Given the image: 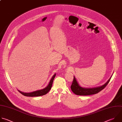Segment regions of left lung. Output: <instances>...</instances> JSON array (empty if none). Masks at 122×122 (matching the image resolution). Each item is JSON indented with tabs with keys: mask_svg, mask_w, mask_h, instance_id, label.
<instances>
[{
	"mask_svg": "<svg viewBox=\"0 0 122 122\" xmlns=\"http://www.w3.org/2000/svg\"><path fill=\"white\" fill-rule=\"evenodd\" d=\"M112 75L105 84L102 86L93 88H85L80 86L78 84L76 78L75 76H74L73 82L71 86V89L73 93L77 95L86 96L98 93L103 89H104V88L107 85L112 76Z\"/></svg>",
	"mask_w": 122,
	"mask_h": 122,
	"instance_id": "obj_1",
	"label": "left lung"
}]
</instances>
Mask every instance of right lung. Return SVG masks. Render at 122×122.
I'll use <instances>...</instances> for the list:
<instances>
[{
    "label": "right lung",
    "mask_w": 122,
    "mask_h": 122,
    "mask_svg": "<svg viewBox=\"0 0 122 122\" xmlns=\"http://www.w3.org/2000/svg\"><path fill=\"white\" fill-rule=\"evenodd\" d=\"M56 76V74L55 73L51 79H50L48 85L44 89H43L42 90H37L36 91H34V92H29V93L23 92H22L20 91V90H18V91L21 94L23 95L24 96H28V97H38V96H41L47 94L49 92V91L50 90V89H51L52 86V84H53V81H54V78Z\"/></svg>",
    "instance_id": "1"
}]
</instances>
